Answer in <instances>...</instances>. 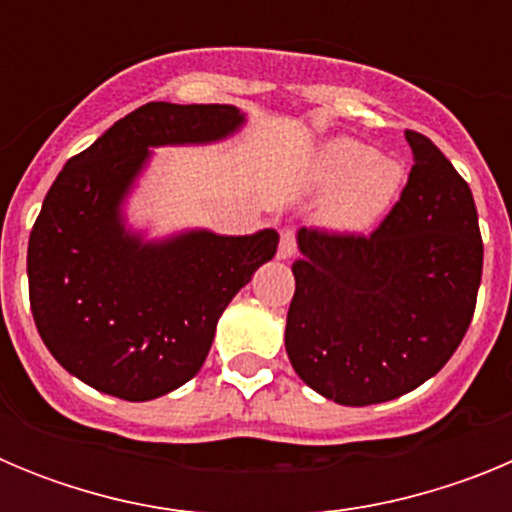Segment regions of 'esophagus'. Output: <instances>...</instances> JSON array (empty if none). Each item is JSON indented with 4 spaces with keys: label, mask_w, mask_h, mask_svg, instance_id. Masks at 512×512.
<instances>
[{
    "label": "esophagus",
    "mask_w": 512,
    "mask_h": 512,
    "mask_svg": "<svg viewBox=\"0 0 512 512\" xmlns=\"http://www.w3.org/2000/svg\"><path fill=\"white\" fill-rule=\"evenodd\" d=\"M295 253H297L295 233H292V230H284V233H282V241H279L277 256H279V259H292Z\"/></svg>",
    "instance_id": "obj_1"
}]
</instances>
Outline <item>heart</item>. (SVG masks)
<instances>
[{
  "mask_svg": "<svg viewBox=\"0 0 512 512\" xmlns=\"http://www.w3.org/2000/svg\"><path fill=\"white\" fill-rule=\"evenodd\" d=\"M315 179L333 187L323 207V220L343 233H361L377 225L400 197L405 171L395 158L354 138L325 143L315 161Z\"/></svg>",
  "mask_w": 512,
  "mask_h": 512,
  "instance_id": "b5f03b06",
  "label": "heart"
}]
</instances>
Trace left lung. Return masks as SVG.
<instances>
[{"mask_svg": "<svg viewBox=\"0 0 512 512\" xmlns=\"http://www.w3.org/2000/svg\"><path fill=\"white\" fill-rule=\"evenodd\" d=\"M374 233L300 228L284 346L302 382L351 408L408 395L454 356L482 282L469 184L425 135Z\"/></svg>", "mask_w": 512, "mask_h": 512, "instance_id": "obj_1", "label": "left lung"}]
</instances>
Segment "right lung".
I'll use <instances>...</instances> for the list:
<instances>
[{"mask_svg": "<svg viewBox=\"0 0 512 512\" xmlns=\"http://www.w3.org/2000/svg\"><path fill=\"white\" fill-rule=\"evenodd\" d=\"M246 117L233 104L148 102L69 158L27 243L30 307L53 359L104 395L146 402L182 387L210 354L217 320L277 230H187L143 241L122 200L156 146L223 140Z\"/></svg>", "mask_w": 512, "mask_h": 512, "instance_id": "obj_1", "label": "right lung"}]
</instances>
